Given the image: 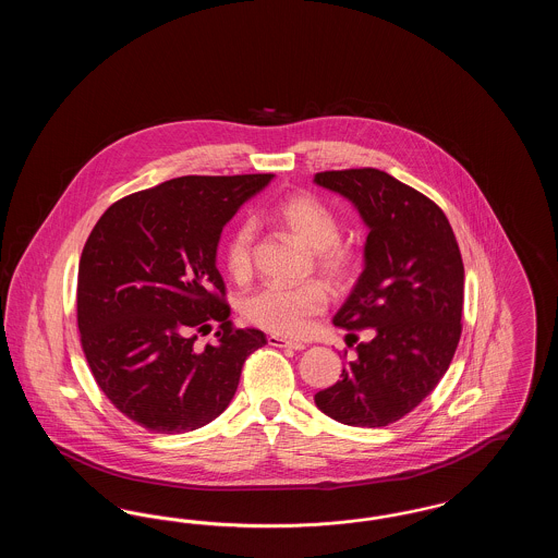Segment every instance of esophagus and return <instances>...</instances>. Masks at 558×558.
<instances>
[{
  "mask_svg": "<svg viewBox=\"0 0 558 558\" xmlns=\"http://www.w3.org/2000/svg\"><path fill=\"white\" fill-rule=\"evenodd\" d=\"M267 343L271 347H289V349H294V351H301V349H305L303 343H294V341H289V339H284V337H278V335H269L267 337Z\"/></svg>",
  "mask_w": 558,
  "mask_h": 558,
  "instance_id": "1",
  "label": "esophagus"
}]
</instances>
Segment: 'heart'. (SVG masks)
Returning <instances> with one entry per match:
<instances>
[{"instance_id":"b5f03b06","label":"heart","mask_w":558,"mask_h":558,"mask_svg":"<svg viewBox=\"0 0 558 558\" xmlns=\"http://www.w3.org/2000/svg\"><path fill=\"white\" fill-rule=\"evenodd\" d=\"M274 219L294 239L307 244L316 255L319 271L335 284H345L355 271V251L339 242L341 226L337 215L310 194H292L276 205ZM253 228L239 226L226 244L223 262L234 280H246L253 271ZM328 292L319 282L296 287L266 284L242 301V316L257 328L280 337H303L314 319L326 310Z\"/></svg>"}]
</instances>
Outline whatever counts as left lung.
Listing matches in <instances>:
<instances>
[{"mask_svg": "<svg viewBox=\"0 0 558 558\" xmlns=\"http://www.w3.org/2000/svg\"><path fill=\"white\" fill-rule=\"evenodd\" d=\"M314 182L345 196L371 230L364 269L332 322L374 335L314 399L343 425H391L450 368L462 332L460 248L444 211L380 169L322 171Z\"/></svg>", "mask_w": 558, "mask_h": 558, "instance_id": "8db88e82", "label": "left lung"}]
</instances>
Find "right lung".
Masks as SVG:
<instances>
[{"label": "right lung", "instance_id": "obj_1", "mask_svg": "<svg viewBox=\"0 0 558 558\" xmlns=\"http://www.w3.org/2000/svg\"><path fill=\"white\" fill-rule=\"evenodd\" d=\"M271 178H175L117 201L94 226L77 278L81 347L133 423L169 435L209 425L234 398L244 360L266 345L262 330L232 324L215 262L223 226ZM213 323L216 341L196 348Z\"/></svg>", "mask_w": 558, "mask_h": 558}]
</instances>
